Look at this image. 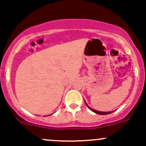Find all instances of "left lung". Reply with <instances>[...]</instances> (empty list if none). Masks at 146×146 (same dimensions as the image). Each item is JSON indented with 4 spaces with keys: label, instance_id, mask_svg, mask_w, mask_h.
I'll list each match as a JSON object with an SVG mask.
<instances>
[{
    "label": "left lung",
    "instance_id": "8db88e82",
    "mask_svg": "<svg viewBox=\"0 0 146 146\" xmlns=\"http://www.w3.org/2000/svg\"><path fill=\"white\" fill-rule=\"evenodd\" d=\"M85 104H86V102H85ZM86 105L88 107V105L87 104H86ZM88 108H89L90 110H91V111H93V112L96 113V114H100V115H107V114H111V113L112 112V111H97V110H93V109L90 108V107H88Z\"/></svg>",
    "mask_w": 146,
    "mask_h": 146
}]
</instances>
